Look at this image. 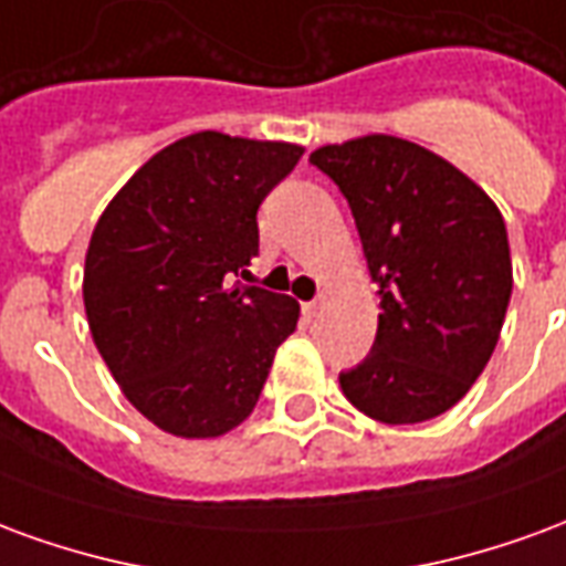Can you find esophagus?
Segmentation results:
<instances>
[{
  "label": "esophagus",
  "mask_w": 566,
  "mask_h": 566,
  "mask_svg": "<svg viewBox=\"0 0 566 566\" xmlns=\"http://www.w3.org/2000/svg\"><path fill=\"white\" fill-rule=\"evenodd\" d=\"M321 306H324L321 300H308V303H303V312H306L308 318H315V315L321 312Z\"/></svg>",
  "instance_id": "34e87169"
}]
</instances>
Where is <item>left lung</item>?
<instances>
[{"label": "left lung", "mask_w": 566, "mask_h": 566, "mask_svg": "<svg viewBox=\"0 0 566 566\" xmlns=\"http://www.w3.org/2000/svg\"><path fill=\"white\" fill-rule=\"evenodd\" d=\"M379 284L376 343L339 373L348 403L381 424L449 412L494 355L512 294L506 223L482 187L433 150L397 136L324 145Z\"/></svg>", "instance_id": "1"}]
</instances>
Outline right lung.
<instances>
[{"label": "right lung", "instance_id": "right-lung-1", "mask_svg": "<svg viewBox=\"0 0 566 566\" xmlns=\"http://www.w3.org/2000/svg\"><path fill=\"white\" fill-rule=\"evenodd\" d=\"M300 157L291 142L193 133L154 154L93 227V343L129 403L172 437L242 424L296 331V300L230 282L258 254L260 202Z\"/></svg>", "mask_w": 566, "mask_h": 566}]
</instances>
